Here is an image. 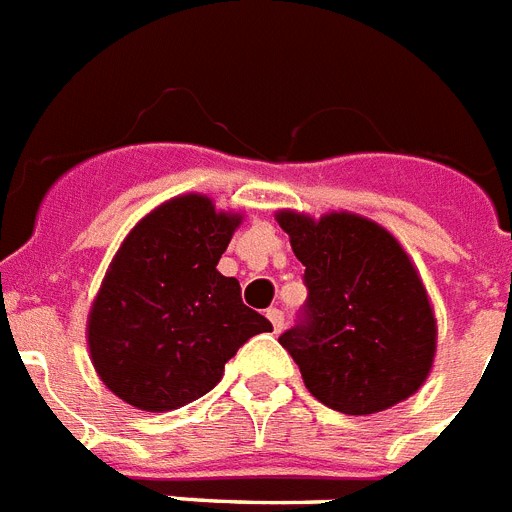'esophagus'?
<instances>
[{
	"mask_svg": "<svg viewBox=\"0 0 512 512\" xmlns=\"http://www.w3.org/2000/svg\"><path fill=\"white\" fill-rule=\"evenodd\" d=\"M266 318L272 321L274 331H282V326H285V313H282V310L269 308V310H266Z\"/></svg>",
	"mask_w": 512,
	"mask_h": 512,
	"instance_id": "34e87169",
	"label": "esophagus"
}]
</instances>
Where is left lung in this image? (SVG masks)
Wrapping results in <instances>:
<instances>
[{"mask_svg": "<svg viewBox=\"0 0 512 512\" xmlns=\"http://www.w3.org/2000/svg\"><path fill=\"white\" fill-rule=\"evenodd\" d=\"M277 222L305 266L308 298L279 336L305 388L342 414H375L409 399L430 373L438 329L404 248L349 212L321 220L279 212Z\"/></svg>", "mask_w": 512, "mask_h": 512, "instance_id": "1", "label": "left lung"}]
</instances>
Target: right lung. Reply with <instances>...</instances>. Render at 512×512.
<instances>
[{
	"label": "right lung",
	"instance_id": "obj_1",
	"mask_svg": "<svg viewBox=\"0 0 512 512\" xmlns=\"http://www.w3.org/2000/svg\"><path fill=\"white\" fill-rule=\"evenodd\" d=\"M240 214L217 212L207 196L170 199L121 243L87 318L100 381L144 412H170L212 391L225 362L272 323L222 277Z\"/></svg>",
	"mask_w": 512,
	"mask_h": 512
}]
</instances>
